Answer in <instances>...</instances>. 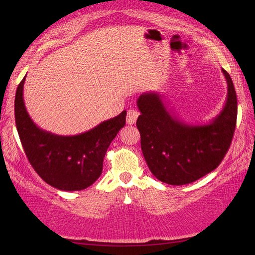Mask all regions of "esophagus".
<instances>
[{
    "instance_id": "1",
    "label": "esophagus",
    "mask_w": 255,
    "mask_h": 255,
    "mask_svg": "<svg viewBox=\"0 0 255 255\" xmlns=\"http://www.w3.org/2000/svg\"><path fill=\"white\" fill-rule=\"evenodd\" d=\"M138 116H139V112L135 109H130L128 110L127 112V124L128 125H133L136 123V120L138 118Z\"/></svg>"
}]
</instances>
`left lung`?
Listing matches in <instances>:
<instances>
[{
	"instance_id": "8db88e82",
	"label": "left lung",
	"mask_w": 255,
	"mask_h": 255,
	"mask_svg": "<svg viewBox=\"0 0 255 255\" xmlns=\"http://www.w3.org/2000/svg\"><path fill=\"white\" fill-rule=\"evenodd\" d=\"M225 105L206 124H188L169 109L161 92L139 96L136 126L148 169L157 180L172 185L195 182L219 165L230 148L237 118V99L228 73Z\"/></svg>"
}]
</instances>
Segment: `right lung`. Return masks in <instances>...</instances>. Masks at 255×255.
Listing matches in <instances>:
<instances>
[{
	"label": "right lung",
	"instance_id": "1",
	"mask_svg": "<svg viewBox=\"0 0 255 255\" xmlns=\"http://www.w3.org/2000/svg\"><path fill=\"white\" fill-rule=\"evenodd\" d=\"M25 76L16 89L15 125L30 164L40 178L63 191L90 187L102 173L103 158L111 141L126 124V110L90 130L73 136L56 135L38 127L23 100Z\"/></svg>",
	"mask_w": 255,
	"mask_h": 255
}]
</instances>
